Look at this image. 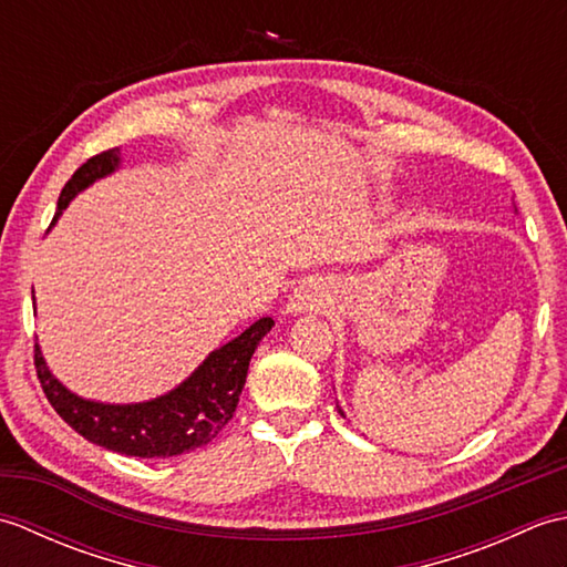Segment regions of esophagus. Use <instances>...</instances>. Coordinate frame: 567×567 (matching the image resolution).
<instances>
[{
    "label": "esophagus",
    "mask_w": 567,
    "mask_h": 567,
    "mask_svg": "<svg viewBox=\"0 0 567 567\" xmlns=\"http://www.w3.org/2000/svg\"><path fill=\"white\" fill-rule=\"evenodd\" d=\"M329 302V285L321 277H309V280H302L295 287L290 299H287L285 311L292 317L317 315V311L327 309Z\"/></svg>",
    "instance_id": "esophagus-1"
}]
</instances>
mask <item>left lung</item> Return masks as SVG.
Masks as SVG:
<instances>
[{
	"instance_id": "8db88e82",
	"label": "left lung",
	"mask_w": 567,
	"mask_h": 567,
	"mask_svg": "<svg viewBox=\"0 0 567 567\" xmlns=\"http://www.w3.org/2000/svg\"><path fill=\"white\" fill-rule=\"evenodd\" d=\"M336 406H339V404H336ZM339 414H343V409H341V406H339Z\"/></svg>"
}]
</instances>
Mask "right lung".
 I'll return each mask as SVG.
<instances>
[{
    "mask_svg": "<svg viewBox=\"0 0 567 567\" xmlns=\"http://www.w3.org/2000/svg\"><path fill=\"white\" fill-rule=\"evenodd\" d=\"M118 165H122V151L112 148L78 167V173L60 192L51 228L82 189L116 173ZM272 327L275 321L270 317L250 323L244 333L204 358L177 388L146 402L112 404L84 400L53 375L39 343H35V372L48 402L82 439L122 455L173 457L207 445L231 421L246 384L250 358Z\"/></svg>",
    "mask_w": 567,
    "mask_h": 567,
    "instance_id": "obj_1",
    "label": "right lung"
}]
</instances>
